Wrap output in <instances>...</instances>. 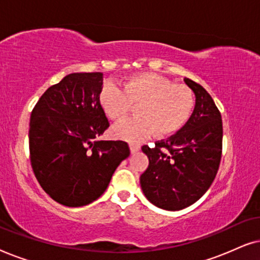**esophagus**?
I'll return each mask as SVG.
<instances>
[{"label":"esophagus","instance_id":"34e87169","mask_svg":"<svg viewBox=\"0 0 260 260\" xmlns=\"http://www.w3.org/2000/svg\"><path fill=\"white\" fill-rule=\"evenodd\" d=\"M141 149V145L140 144H135V143H130V151L131 154H135V152H137L138 150Z\"/></svg>","mask_w":260,"mask_h":260}]
</instances>
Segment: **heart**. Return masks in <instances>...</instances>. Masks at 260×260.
<instances>
[{"mask_svg":"<svg viewBox=\"0 0 260 260\" xmlns=\"http://www.w3.org/2000/svg\"><path fill=\"white\" fill-rule=\"evenodd\" d=\"M98 102L110 119L120 122L136 106L137 117L113 127V134L129 141H141L155 133L169 137L186 126L193 115L195 97L186 85L175 84L152 72L126 78L123 90L111 81L103 84Z\"/></svg>","mask_w":260,"mask_h":260,"instance_id":"b5f03b06","label":"heart"}]
</instances>
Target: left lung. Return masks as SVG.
Segmentation results:
<instances>
[{
  "mask_svg": "<svg viewBox=\"0 0 260 260\" xmlns=\"http://www.w3.org/2000/svg\"><path fill=\"white\" fill-rule=\"evenodd\" d=\"M195 94L189 122L168 140L142 147L149 166L140 177L152 205L180 211L197 202L214 181L222 150V120L214 101L200 84L184 78Z\"/></svg>",
  "mask_w": 260,
  "mask_h": 260,
  "instance_id": "left-lung-1",
  "label": "left lung"
}]
</instances>
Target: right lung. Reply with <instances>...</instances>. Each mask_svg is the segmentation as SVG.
<instances>
[{
  "label": "right lung",
  "mask_w": 260,
  "mask_h": 260,
  "mask_svg": "<svg viewBox=\"0 0 260 260\" xmlns=\"http://www.w3.org/2000/svg\"><path fill=\"white\" fill-rule=\"evenodd\" d=\"M103 73H71L48 87L30 115L29 152L35 177L53 200L86 206L108 188L129 157L123 141H97L109 127L98 102Z\"/></svg>",
  "instance_id": "1"
}]
</instances>
